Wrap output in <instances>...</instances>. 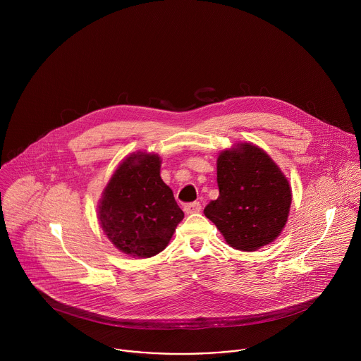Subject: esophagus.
Returning a JSON list of instances; mask_svg holds the SVG:
<instances>
[{"instance_id":"obj_1","label":"esophagus","mask_w":361,"mask_h":361,"mask_svg":"<svg viewBox=\"0 0 361 361\" xmlns=\"http://www.w3.org/2000/svg\"><path fill=\"white\" fill-rule=\"evenodd\" d=\"M184 212L187 214H192V213H198L201 212V204L198 201H194V202H188L184 205Z\"/></svg>"}]
</instances>
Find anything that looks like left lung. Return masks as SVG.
Listing matches in <instances>:
<instances>
[{
	"label": "left lung",
	"mask_w": 361,
	"mask_h": 361,
	"mask_svg": "<svg viewBox=\"0 0 361 361\" xmlns=\"http://www.w3.org/2000/svg\"><path fill=\"white\" fill-rule=\"evenodd\" d=\"M220 195L204 209L227 244L255 251L274 241L284 228L291 205L288 180L269 154L250 142L220 152Z\"/></svg>",
	"instance_id": "1"
}]
</instances>
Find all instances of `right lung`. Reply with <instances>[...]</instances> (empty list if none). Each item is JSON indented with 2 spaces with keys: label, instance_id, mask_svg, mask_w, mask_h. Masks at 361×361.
<instances>
[{
  "label": "right lung",
  "instance_id": "obj_1",
  "mask_svg": "<svg viewBox=\"0 0 361 361\" xmlns=\"http://www.w3.org/2000/svg\"><path fill=\"white\" fill-rule=\"evenodd\" d=\"M160 167L157 154H131L114 171L98 204L102 231L120 251L140 259L161 252L184 219Z\"/></svg>",
  "mask_w": 361,
  "mask_h": 361
}]
</instances>
